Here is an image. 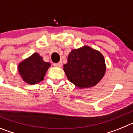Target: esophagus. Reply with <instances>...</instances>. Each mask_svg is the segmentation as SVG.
Instances as JSON below:
<instances>
[{
    "instance_id": "esophagus-1",
    "label": "esophagus",
    "mask_w": 133,
    "mask_h": 133,
    "mask_svg": "<svg viewBox=\"0 0 133 133\" xmlns=\"http://www.w3.org/2000/svg\"><path fill=\"white\" fill-rule=\"evenodd\" d=\"M53 65L55 66H56V67H61V66H62V62H59L58 63H54Z\"/></svg>"
}]
</instances>
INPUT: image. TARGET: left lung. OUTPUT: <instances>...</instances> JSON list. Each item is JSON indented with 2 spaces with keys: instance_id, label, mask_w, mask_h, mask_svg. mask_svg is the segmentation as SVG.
<instances>
[{
  "instance_id": "left-lung-1",
  "label": "left lung",
  "mask_w": 133,
  "mask_h": 133,
  "mask_svg": "<svg viewBox=\"0 0 133 133\" xmlns=\"http://www.w3.org/2000/svg\"><path fill=\"white\" fill-rule=\"evenodd\" d=\"M64 70L69 81L77 87L89 88L103 78L106 65L101 52L84 46L70 52Z\"/></svg>"
}]
</instances>
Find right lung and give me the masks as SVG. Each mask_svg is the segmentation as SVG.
Wrapping results in <instances>:
<instances>
[{"instance_id":"right-lung-1","label":"right lung","mask_w":133,"mask_h":133,"mask_svg":"<svg viewBox=\"0 0 133 133\" xmlns=\"http://www.w3.org/2000/svg\"><path fill=\"white\" fill-rule=\"evenodd\" d=\"M50 66V63L44 62L43 58L35 52L21 62L18 69L23 81L28 84H35L44 79V76Z\"/></svg>"}]
</instances>
